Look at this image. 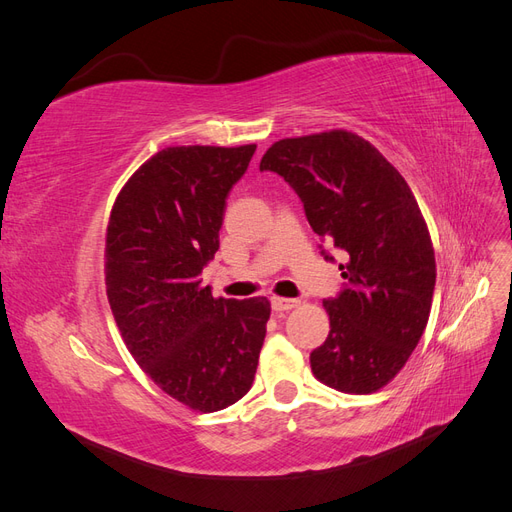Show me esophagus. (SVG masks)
Wrapping results in <instances>:
<instances>
[{"mask_svg": "<svg viewBox=\"0 0 512 512\" xmlns=\"http://www.w3.org/2000/svg\"><path fill=\"white\" fill-rule=\"evenodd\" d=\"M297 299H286V297H271V307L275 312H288V309L297 307Z\"/></svg>", "mask_w": 512, "mask_h": 512, "instance_id": "1", "label": "esophagus"}]
</instances>
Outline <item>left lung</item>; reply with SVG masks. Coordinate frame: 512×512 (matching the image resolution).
<instances>
[{"label":"left lung","instance_id":"8db88e82","mask_svg":"<svg viewBox=\"0 0 512 512\" xmlns=\"http://www.w3.org/2000/svg\"><path fill=\"white\" fill-rule=\"evenodd\" d=\"M260 170L284 177L316 235L348 258L342 290L322 301L331 331L309 354L314 376L344 393L382 389L423 337L436 286L431 237L406 179L346 130L277 141Z\"/></svg>","mask_w":512,"mask_h":512}]
</instances>
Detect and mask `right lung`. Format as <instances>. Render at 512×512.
Returning <instances> with one entry per match:
<instances>
[{
	"label": "right lung",
	"mask_w": 512,
	"mask_h": 512,
	"mask_svg": "<svg viewBox=\"0 0 512 512\" xmlns=\"http://www.w3.org/2000/svg\"><path fill=\"white\" fill-rule=\"evenodd\" d=\"M254 151L166 147L123 185L108 222L106 294L123 342L164 393L198 412L252 389L267 335V297L213 299L200 280Z\"/></svg>",
	"instance_id": "1"
}]
</instances>
